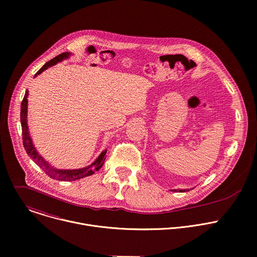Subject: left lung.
Segmentation results:
<instances>
[{"label": "left lung", "mask_w": 257, "mask_h": 257, "mask_svg": "<svg viewBox=\"0 0 257 257\" xmlns=\"http://www.w3.org/2000/svg\"><path fill=\"white\" fill-rule=\"evenodd\" d=\"M194 189V188H193ZM190 190H192V189H190ZM189 189H178V190H172L173 192H179V193H185V192H188V191H190Z\"/></svg>", "instance_id": "obj_1"}]
</instances>
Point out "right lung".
I'll return each mask as SVG.
<instances>
[{"mask_svg":"<svg viewBox=\"0 0 257 257\" xmlns=\"http://www.w3.org/2000/svg\"><path fill=\"white\" fill-rule=\"evenodd\" d=\"M71 55L70 52H63L59 55H57L56 57H54L53 59L49 60L48 62H46L36 73L35 76L36 77L38 74L42 73L44 70H46L48 67H51L53 65H55L58 62H61L64 59H67L69 56ZM27 112H28V91L25 92V96L23 98V101L21 103V127H22V135H23V145L24 148L27 152V154L30 156V158H32V160L40 167L43 169V172L51 179L53 180H57V181H61V182H72V181H76V180H80L82 178L89 177L94 175L96 172L103 166L105 158H106V153H107V149L103 150L100 155L96 158V160L88 165L84 166L82 168H77V169H59L56 168L54 166H52L50 163H48V161H46L37 151V149L35 148L32 138L30 136V132H29V127H28V123H27Z\"/></svg>","mask_w":257,"mask_h":257,"instance_id":"1","label":"right lung"}]
</instances>
